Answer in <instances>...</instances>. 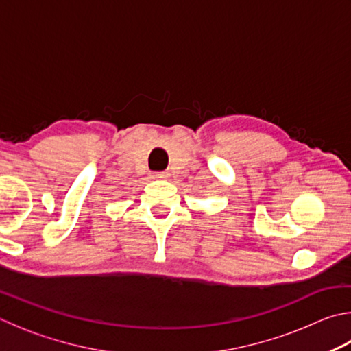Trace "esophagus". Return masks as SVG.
I'll return each mask as SVG.
<instances>
[{
	"instance_id": "34e87169",
	"label": "esophagus",
	"mask_w": 351,
	"mask_h": 351,
	"mask_svg": "<svg viewBox=\"0 0 351 351\" xmlns=\"http://www.w3.org/2000/svg\"><path fill=\"white\" fill-rule=\"evenodd\" d=\"M152 178H154V180H165V178H169V173L167 171H154Z\"/></svg>"
}]
</instances>
